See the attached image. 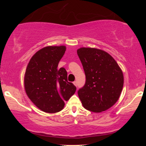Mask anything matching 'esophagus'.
<instances>
[{
	"mask_svg": "<svg viewBox=\"0 0 146 146\" xmlns=\"http://www.w3.org/2000/svg\"><path fill=\"white\" fill-rule=\"evenodd\" d=\"M73 84H74V85L75 86H77V82H76L74 81V82H73Z\"/></svg>",
	"mask_w": 146,
	"mask_h": 146,
	"instance_id": "34e87169",
	"label": "esophagus"
}]
</instances>
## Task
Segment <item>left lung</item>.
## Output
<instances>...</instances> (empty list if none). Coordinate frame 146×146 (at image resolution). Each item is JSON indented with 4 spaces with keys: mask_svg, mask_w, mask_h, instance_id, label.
I'll list each match as a JSON object with an SVG mask.
<instances>
[{
    "mask_svg": "<svg viewBox=\"0 0 146 146\" xmlns=\"http://www.w3.org/2000/svg\"><path fill=\"white\" fill-rule=\"evenodd\" d=\"M77 54L86 78L85 85L78 92L84 108L96 113L107 110L120 96L122 70L113 58L102 50L82 47Z\"/></svg>",
    "mask_w": 146,
    "mask_h": 146,
    "instance_id": "1",
    "label": "left lung"
}]
</instances>
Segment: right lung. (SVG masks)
Wrapping results in <instances>:
<instances>
[{"label":"right lung","mask_w":146,"mask_h":146,"mask_svg":"<svg viewBox=\"0 0 146 146\" xmlns=\"http://www.w3.org/2000/svg\"><path fill=\"white\" fill-rule=\"evenodd\" d=\"M65 46H48L37 51L26 69L24 85L28 97L40 110L56 113L74 94L76 88L68 82L65 68H58Z\"/></svg>","instance_id":"1"}]
</instances>
